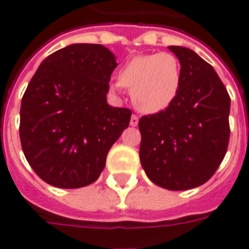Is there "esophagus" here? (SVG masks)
<instances>
[{"mask_svg":"<svg viewBox=\"0 0 249 249\" xmlns=\"http://www.w3.org/2000/svg\"><path fill=\"white\" fill-rule=\"evenodd\" d=\"M137 124H139V116L132 115V117H130V125L132 126H137Z\"/></svg>","mask_w":249,"mask_h":249,"instance_id":"esophagus-1","label":"esophagus"}]
</instances>
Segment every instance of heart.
I'll return each mask as SVG.
<instances>
[{
	"instance_id": "1",
	"label": "heart",
	"mask_w": 249,
	"mask_h": 249,
	"mask_svg": "<svg viewBox=\"0 0 249 249\" xmlns=\"http://www.w3.org/2000/svg\"><path fill=\"white\" fill-rule=\"evenodd\" d=\"M119 84L130 89V97L137 109L157 113L176 100L182 82L181 63L170 53L137 55L119 71Z\"/></svg>"
}]
</instances>
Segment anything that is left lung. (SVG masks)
<instances>
[{
	"label": "left lung",
	"instance_id": "1",
	"mask_svg": "<svg viewBox=\"0 0 249 249\" xmlns=\"http://www.w3.org/2000/svg\"><path fill=\"white\" fill-rule=\"evenodd\" d=\"M169 50L181 63V88L166 109L140 119V161L153 183L189 190L209 181L226 156L231 99L199 55L181 46Z\"/></svg>",
	"mask_w": 249,
	"mask_h": 249
}]
</instances>
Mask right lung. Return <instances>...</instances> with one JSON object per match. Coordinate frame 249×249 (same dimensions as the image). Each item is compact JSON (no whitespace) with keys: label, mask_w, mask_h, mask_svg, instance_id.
<instances>
[{"label":"right lung","mask_w":249,"mask_h":249,"mask_svg":"<svg viewBox=\"0 0 249 249\" xmlns=\"http://www.w3.org/2000/svg\"><path fill=\"white\" fill-rule=\"evenodd\" d=\"M115 55L101 45L75 43L40 63L21 103L23 154L40 179L60 189L91 185L132 110L107 103Z\"/></svg>","instance_id":"add662e5"}]
</instances>
